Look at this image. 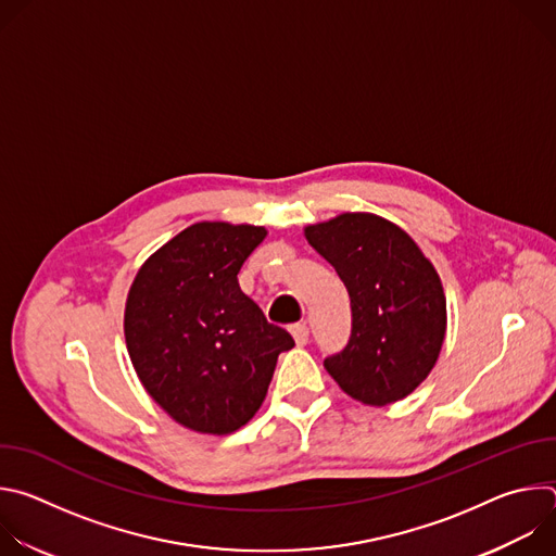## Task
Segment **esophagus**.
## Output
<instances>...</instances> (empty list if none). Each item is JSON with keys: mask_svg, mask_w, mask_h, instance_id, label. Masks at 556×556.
Instances as JSON below:
<instances>
[{"mask_svg": "<svg viewBox=\"0 0 556 556\" xmlns=\"http://www.w3.org/2000/svg\"><path fill=\"white\" fill-rule=\"evenodd\" d=\"M290 334H292L294 343H296V345H301V348L309 341V330H307V326H303V324H294V326H290Z\"/></svg>", "mask_w": 556, "mask_h": 556, "instance_id": "obj_1", "label": "esophagus"}]
</instances>
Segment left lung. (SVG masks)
I'll list each match as a JSON object with an SVG mask.
<instances>
[{
  "label": "left lung",
  "mask_w": 556,
  "mask_h": 556,
  "mask_svg": "<svg viewBox=\"0 0 556 556\" xmlns=\"http://www.w3.org/2000/svg\"><path fill=\"white\" fill-rule=\"evenodd\" d=\"M350 292L348 345L324 361L339 387L371 407L409 395L433 369L446 299L431 262L412 237L371 213H343L305 228Z\"/></svg>",
  "instance_id": "left-lung-1"
}]
</instances>
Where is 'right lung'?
<instances>
[{
	"instance_id": "right-lung-1",
	"label": "right lung",
	"mask_w": 556,
	"mask_h": 556,
	"mask_svg": "<svg viewBox=\"0 0 556 556\" xmlns=\"http://www.w3.org/2000/svg\"><path fill=\"white\" fill-rule=\"evenodd\" d=\"M266 228L200 222L138 270L125 307L134 369L176 422L224 435L262 407L292 337L266 321L237 283Z\"/></svg>"
}]
</instances>
